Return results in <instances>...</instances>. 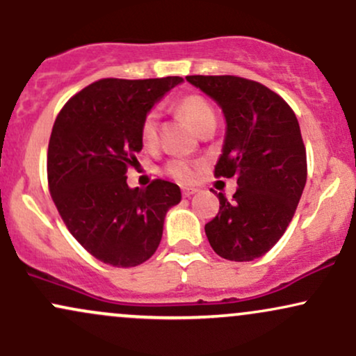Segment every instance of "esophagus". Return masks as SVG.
<instances>
[{
	"label": "esophagus",
	"instance_id": "34e87169",
	"mask_svg": "<svg viewBox=\"0 0 356 356\" xmlns=\"http://www.w3.org/2000/svg\"><path fill=\"white\" fill-rule=\"evenodd\" d=\"M197 189L195 187H182V195L184 197H191V195H194Z\"/></svg>",
	"mask_w": 356,
	"mask_h": 356
}]
</instances>
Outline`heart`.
Here are the masks:
<instances>
[{
  "instance_id": "b5f03b06",
  "label": "heart",
  "mask_w": 356,
  "mask_h": 356,
  "mask_svg": "<svg viewBox=\"0 0 356 356\" xmlns=\"http://www.w3.org/2000/svg\"><path fill=\"white\" fill-rule=\"evenodd\" d=\"M175 108L181 115L189 122L192 129L197 134L204 136L209 130H214L216 127V112L212 105L201 95H186L175 102ZM159 129V113L155 110H150L144 117L140 125V138L145 145H152L157 138ZM167 174L172 175L177 181H189L194 175V167L189 161L184 159H172L167 164Z\"/></svg>"
}]
</instances>
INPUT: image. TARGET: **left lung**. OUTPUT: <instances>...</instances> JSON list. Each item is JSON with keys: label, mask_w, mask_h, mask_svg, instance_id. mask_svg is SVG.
Returning <instances> with one entry per match:
<instances>
[{"label": "left lung", "mask_w": 356, "mask_h": 356, "mask_svg": "<svg viewBox=\"0 0 356 356\" xmlns=\"http://www.w3.org/2000/svg\"><path fill=\"white\" fill-rule=\"evenodd\" d=\"M226 118L218 177H236L227 201L206 224L211 248L224 259L252 261L271 249L295 216L306 184V150L298 118L277 93L232 75L186 76Z\"/></svg>", "instance_id": "1"}]
</instances>
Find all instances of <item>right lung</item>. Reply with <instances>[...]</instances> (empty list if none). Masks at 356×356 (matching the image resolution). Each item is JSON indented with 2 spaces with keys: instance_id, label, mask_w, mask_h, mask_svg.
<instances>
[{
  "instance_id": "right-lung-1",
  "label": "right lung",
  "mask_w": 356,
  "mask_h": 356,
  "mask_svg": "<svg viewBox=\"0 0 356 356\" xmlns=\"http://www.w3.org/2000/svg\"><path fill=\"white\" fill-rule=\"evenodd\" d=\"M181 76L104 79L65 104L48 144V186L72 236L115 268L145 263L162 239L167 211L181 202L177 184H127L142 150L140 125Z\"/></svg>"
}]
</instances>
